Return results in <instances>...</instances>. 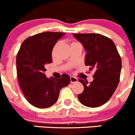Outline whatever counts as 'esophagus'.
Listing matches in <instances>:
<instances>
[{
	"instance_id": "esophagus-1",
	"label": "esophagus",
	"mask_w": 135,
	"mask_h": 135,
	"mask_svg": "<svg viewBox=\"0 0 135 135\" xmlns=\"http://www.w3.org/2000/svg\"><path fill=\"white\" fill-rule=\"evenodd\" d=\"M70 80L71 83H76L78 81V79L76 77H74V76H70Z\"/></svg>"
}]
</instances>
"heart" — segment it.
Returning <instances> with one entry per match:
<instances>
[{
  "label": "heart",
  "instance_id": "b5f03b06",
  "mask_svg": "<svg viewBox=\"0 0 135 135\" xmlns=\"http://www.w3.org/2000/svg\"><path fill=\"white\" fill-rule=\"evenodd\" d=\"M76 43H79V42H76V41H74V42H72V45H73V44H76Z\"/></svg>",
  "mask_w": 135,
  "mask_h": 135
}]
</instances>
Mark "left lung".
<instances>
[{
	"instance_id": "1",
	"label": "left lung",
	"mask_w": 135,
	"mask_h": 135,
	"mask_svg": "<svg viewBox=\"0 0 135 135\" xmlns=\"http://www.w3.org/2000/svg\"><path fill=\"white\" fill-rule=\"evenodd\" d=\"M86 51L85 65L95 70L93 80L88 85L79 79L84 90L78 95L83 105L94 108L107 103L115 91L120 80L122 62L111 39L95 33L73 34Z\"/></svg>"
}]
</instances>
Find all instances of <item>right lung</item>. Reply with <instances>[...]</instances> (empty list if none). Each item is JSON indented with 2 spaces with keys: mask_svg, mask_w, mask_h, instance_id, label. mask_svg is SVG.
<instances>
[{
  "mask_svg": "<svg viewBox=\"0 0 135 135\" xmlns=\"http://www.w3.org/2000/svg\"><path fill=\"white\" fill-rule=\"evenodd\" d=\"M65 34L45 32L27 38L16 56V70L19 85L30 104L40 109L53 105L62 88L70 83L69 75L61 79H48L45 66L52 62V50Z\"/></svg>",
  "mask_w": 135,
  "mask_h": 135,
  "instance_id": "add662e5",
  "label": "right lung"
}]
</instances>
